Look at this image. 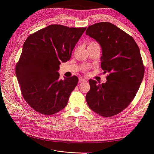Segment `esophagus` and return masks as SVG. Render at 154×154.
Returning <instances> with one entry per match:
<instances>
[{
    "label": "esophagus",
    "instance_id": "1",
    "mask_svg": "<svg viewBox=\"0 0 154 154\" xmlns=\"http://www.w3.org/2000/svg\"><path fill=\"white\" fill-rule=\"evenodd\" d=\"M79 80H80V82H87V80H86V79L83 78H79Z\"/></svg>",
    "mask_w": 154,
    "mask_h": 154
}]
</instances>
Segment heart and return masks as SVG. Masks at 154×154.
<instances>
[{"instance_id":"heart-1","label":"heart","mask_w":154,"mask_h":154,"mask_svg":"<svg viewBox=\"0 0 154 154\" xmlns=\"http://www.w3.org/2000/svg\"><path fill=\"white\" fill-rule=\"evenodd\" d=\"M97 44V43H96V42H91V43H90L89 44ZM87 68H88V67H86L85 69H87Z\"/></svg>"}]
</instances>
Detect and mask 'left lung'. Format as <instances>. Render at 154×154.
Wrapping results in <instances>:
<instances>
[{
    "mask_svg": "<svg viewBox=\"0 0 154 154\" xmlns=\"http://www.w3.org/2000/svg\"><path fill=\"white\" fill-rule=\"evenodd\" d=\"M86 35L101 45V67L109 73L105 83L89 80L87 103L97 114L110 117L127 108L140 87L144 74L140 51L131 36L110 22L88 26Z\"/></svg>",
    "mask_w": 154,
    "mask_h": 154,
    "instance_id": "obj_1",
    "label": "left lung"
}]
</instances>
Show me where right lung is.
Wrapping results in <instances>:
<instances>
[{
    "mask_svg": "<svg viewBox=\"0 0 154 154\" xmlns=\"http://www.w3.org/2000/svg\"><path fill=\"white\" fill-rule=\"evenodd\" d=\"M85 29L52 24L25 41L15 72L24 99L38 112L50 116L67 105L78 78L73 76L60 80L59 66L71 58Z\"/></svg>",
    "mask_w": 154,
    "mask_h": 154,
    "instance_id": "right-lung-1",
    "label": "right lung"
}]
</instances>
